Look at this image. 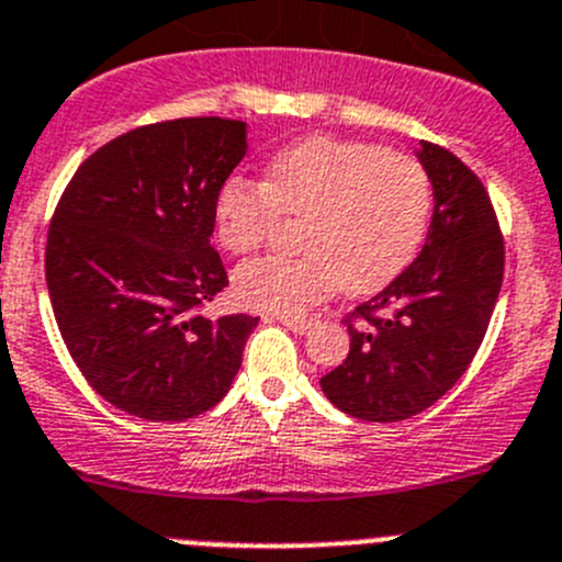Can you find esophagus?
Returning a JSON list of instances; mask_svg holds the SVG:
<instances>
[{
	"instance_id": "obj_1",
	"label": "esophagus",
	"mask_w": 562,
	"mask_h": 562,
	"mask_svg": "<svg viewBox=\"0 0 562 562\" xmlns=\"http://www.w3.org/2000/svg\"><path fill=\"white\" fill-rule=\"evenodd\" d=\"M280 322L285 324L288 329H293V333H299V335H305L307 329H311L313 324H316V322H313V318H291V316H280Z\"/></svg>"
}]
</instances>
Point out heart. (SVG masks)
<instances>
[{
    "instance_id": "1",
    "label": "heart",
    "mask_w": 562,
    "mask_h": 562,
    "mask_svg": "<svg viewBox=\"0 0 562 562\" xmlns=\"http://www.w3.org/2000/svg\"><path fill=\"white\" fill-rule=\"evenodd\" d=\"M432 213V182L418 157L369 140L316 135L282 149L263 182L233 177L213 204L216 240L249 255L296 218V257L238 266L233 293L244 307L299 316L340 288L371 296L413 263Z\"/></svg>"
}]
</instances>
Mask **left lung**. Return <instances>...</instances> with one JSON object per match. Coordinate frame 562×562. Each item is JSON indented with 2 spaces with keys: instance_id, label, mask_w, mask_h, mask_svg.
I'll return each instance as SVG.
<instances>
[{
  "instance_id": "left-lung-1",
  "label": "left lung",
  "mask_w": 562,
  "mask_h": 562,
  "mask_svg": "<svg viewBox=\"0 0 562 562\" xmlns=\"http://www.w3.org/2000/svg\"><path fill=\"white\" fill-rule=\"evenodd\" d=\"M418 160L435 193L427 244L385 291L344 318L349 355L322 376L327 400L363 422L416 416L465 374L505 277V235L480 177L429 140Z\"/></svg>"
}]
</instances>
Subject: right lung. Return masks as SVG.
Instances as JSON below:
<instances>
[{
    "label": "right lung",
    "mask_w": 562,
    "mask_h": 562,
    "mask_svg": "<svg viewBox=\"0 0 562 562\" xmlns=\"http://www.w3.org/2000/svg\"><path fill=\"white\" fill-rule=\"evenodd\" d=\"M246 155L218 115L130 130L80 162L46 235V288L88 385L130 416L186 422L224 400L255 316L204 318L229 285L213 204Z\"/></svg>",
    "instance_id": "add662e5"
}]
</instances>
